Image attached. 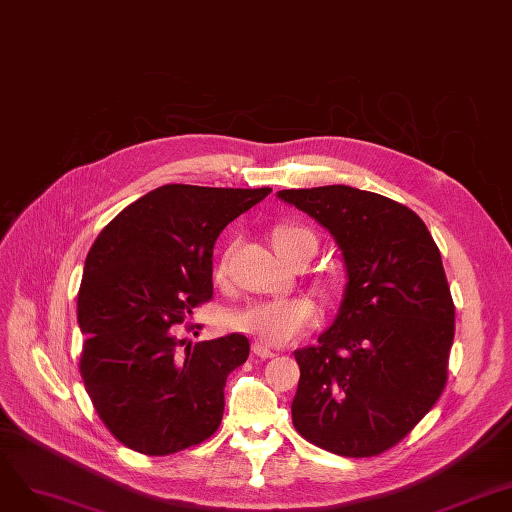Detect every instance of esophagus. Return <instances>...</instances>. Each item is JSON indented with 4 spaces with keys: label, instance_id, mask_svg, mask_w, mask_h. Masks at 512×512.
<instances>
[{
    "label": "esophagus",
    "instance_id": "1",
    "mask_svg": "<svg viewBox=\"0 0 512 512\" xmlns=\"http://www.w3.org/2000/svg\"><path fill=\"white\" fill-rule=\"evenodd\" d=\"M253 354H257L259 358H274L276 356L274 350H270L266 344H261V342L253 344Z\"/></svg>",
    "mask_w": 512,
    "mask_h": 512
}]
</instances>
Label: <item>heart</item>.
Returning <instances> with one entry per match:
<instances>
[{
	"mask_svg": "<svg viewBox=\"0 0 512 512\" xmlns=\"http://www.w3.org/2000/svg\"><path fill=\"white\" fill-rule=\"evenodd\" d=\"M299 244H310L316 251V236L306 227L285 225L274 232L276 251H291ZM227 272V253L221 257L217 276L223 278ZM318 320V308L306 295L261 299L240 308L232 314L230 325L246 335L257 337L261 344L285 346L293 337L310 329Z\"/></svg>",
	"mask_w": 512,
	"mask_h": 512,
	"instance_id": "1",
	"label": "heart"
}]
</instances>
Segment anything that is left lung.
I'll list each match as a JSON object with an SVG mask.
<instances>
[{
  "label": "left lung",
  "mask_w": 512,
  "mask_h": 512,
  "mask_svg": "<svg viewBox=\"0 0 512 512\" xmlns=\"http://www.w3.org/2000/svg\"><path fill=\"white\" fill-rule=\"evenodd\" d=\"M327 227L346 291L316 346L295 350L293 426L337 456H380L439 401L456 333L439 246L405 204L350 185L282 189Z\"/></svg>",
  "instance_id": "left-lung-1"
}]
</instances>
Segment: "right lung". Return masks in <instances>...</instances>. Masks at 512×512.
<instances>
[{
  "instance_id": "1",
  "label": "right lung",
  "mask_w": 512,
  "mask_h": 512,
  "mask_svg": "<svg viewBox=\"0 0 512 512\" xmlns=\"http://www.w3.org/2000/svg\"><path fill=\"white\" fill-rule=\"evenodd\" d=\"M270 187L170 183L111 219L90 246L78 293L80 373L109 432L145 456L213 437L225 380L249 358L240 333L185 344L175 335L213 297V246Z\"/></svg>"
}]
</instances>
